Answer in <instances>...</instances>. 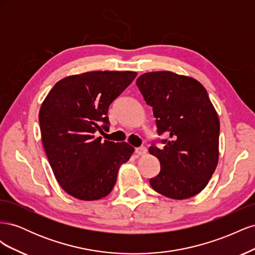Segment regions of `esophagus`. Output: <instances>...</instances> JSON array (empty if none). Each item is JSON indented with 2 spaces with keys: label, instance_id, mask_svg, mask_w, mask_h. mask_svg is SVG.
Returning a JSON list of instances; mask_svg holds the SVG:
<instances>
[{
  "label": "esophagus",
  "instance_id": "1",
  "mask_svg": "<svg viewBox=\"0 0 255 255\" xmlns=\"http://www.w3.org/2000/svg\"><path fill=\"white\" fill-rule=\"evenodd\" d=\"M135 153L137 154V155H140V156L145 155L146 149L144 148V146H140V148H136V149H135Z\"/></svg>",
  "mask_w": 255,
  "mask_h": 255
}]
</instances>
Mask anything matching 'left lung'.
Returning a JSON list of instances; mask_svg holds the SVG:
<instances>
[{
	"label": "left lung",
	"mask_w": 255,
	"mask_h": 255,
	"mask_svg": "<svg viewBox=\"0 0 255 255\" xmlns=\"http://www.w3.org/2000/svg\"><path fill=\"white\" fill-rule=\"evenodd\" d=\"M145 103L153 107L164 148L151 145L160 171L151 187L174 200L188 199L203 190L219 158L220 123L203 85L170 71L143 73L136 81Z\"/></svg>",
	"instance_id": "8db88e82"
}]
</instances>
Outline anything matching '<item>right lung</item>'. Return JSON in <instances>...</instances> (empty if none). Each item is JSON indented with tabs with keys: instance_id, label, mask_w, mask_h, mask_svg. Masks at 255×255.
Instances as JSON below:
<instances>
[{
	"instance_id": "obj_1",
	"label": "right lung",
	"mask_w": 255,
	"mask_h": 255,
	"mask_svg": "<svg viewBox=\"0 0 255 255\" xmlns=\"http://www.w3.org/2000/svg\"><path fill=\"white\" fill-rule=\"evenodd\" d=\"M133 71H91L57 82L39 112L42 144L58 184L84 201L106 197L132 156L128 142L102 141L109 107L134 81Z\"/></svg>"
}]
</instances>
